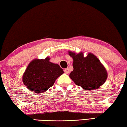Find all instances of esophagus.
<instances>
[{"instance_id": "esophagus-1", "label": "esophagus", "mask_w": 127, "mask_h": 127, "mask_svg": "<svg viewBox=\"0 0 127 127\" xmlns=\"http://www.w3.org/2000/svg\"><path fill=\"white\" fill-rule=\"evenodd\" d=\"M64 72H65L66 74H68L69 73V69H68V68H66V69L64 70Z\"/></svg>"}]
</instances>
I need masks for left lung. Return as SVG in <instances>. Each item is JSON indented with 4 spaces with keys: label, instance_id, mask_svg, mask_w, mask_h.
Segmentation results:
<instances>
[{
    "label": "left lung",
    "instance_id": "obj_1",
    "mask_svg": "<svg viewBox=\"0 0 127 127\" xmlns=\"http://www.w3.org/2000/svg\"><path fill=\"white\" fill-rule=\"evenodd\" d=\"M73 59L74 70L69 77L76 85L86 90H96L103 85L107 78V72L94 54L89 53L84 57L82 52L76 54L69 52Z\"/></svg>",
    "mask_w": 127,
    "mask_h": 127
}]
</instances>
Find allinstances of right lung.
<instances>
[{"instance_id":"obj_1","label":"right lung","mask_w":127,"mask_h":127,"mask_svg":"<svg viewBox=\"0 0 127 127\" xmlns=\"http://www.w3.org/2000/svg\"><path fill=\"white\" fill-rule=\"evenodd\" d=\"M49 60V57L34 59L27 66L23 75V82L31 91L36 93L45 92L64 73L59 65Z\"/></svg>"}]
</instances>
